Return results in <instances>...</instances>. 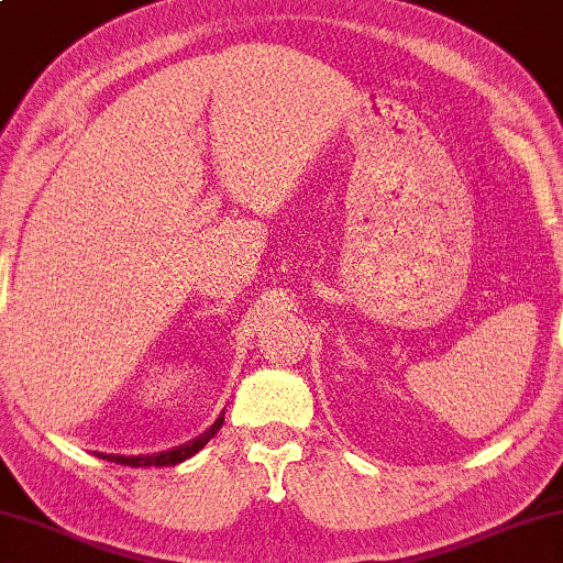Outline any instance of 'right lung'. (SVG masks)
Segmentation results:
<instances>
[{"label": "right lung", "instance_id": "obj_1", "mask_svg": "<svg viewBox=\"0 0 563 563\" xmlns=\"http://www.w3.org/2000/svg\"><path fill=\"white\" fill-rule=\"evenodd\" d=\"M224 422V415H220V419L209 427L207 432H201L199 438H195L187 444H179V448H172V450H164V452H154V455H103V452H98V457L108 460V463H115V465H129V467H169L181 463V460H187L191 455H197V452L205 448V444L214 438L217 432H220V427Z\"/></svg>", "mask_w": 563, "mask_h": 563}]
</instances>
